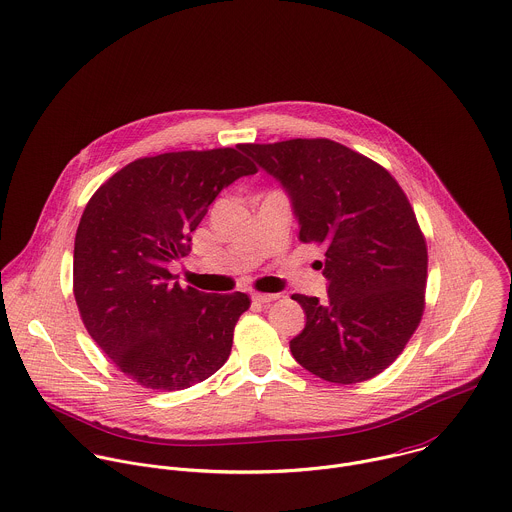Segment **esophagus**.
I'll use <instances>...</instances> for the list:
<instances>
[{
  "label": "esophagus",
  "instance_id": "34e87169",
  "mask_svg": "<svg viewBox=\"0 0 512 512\" xmlns=\"http://www.w3.org/2000/svg\"><path fill=\"white\" fill-rule=\"evenodd\" d=\"M281 295L279 293H253V301H257V303H263V305H267V303H273V301H277Z\"/></svg>",
  "mask_w": 512,
  "mask_h": 512
}]
</instances>
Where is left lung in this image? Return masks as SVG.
<instances>
[{
  "instance_id": "left-lung-1",
  "label": "left lung",
  "mask_w": 512,
  "mask_h": 512,
  "mask_svg": "<svg viewBox=\"0 0 512 512\" xmlns=\"http://www.w3.org/2000/svg\"><path fill=\"white\" fill-rule=\"evenodd\" d=\"M289 191L299 239L325 247L327 299L295 293L307 315L291 341L295 361L329 383L383 373L403 353L425 311L427 241L397 179L337 141L245 143Z\"/></svg>"
}]
</instances>
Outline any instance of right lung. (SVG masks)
Instances as JSON below:
<instances>
[{
	"mask_svg": "<svg viewBox=\"0 0 512 512\" xmlns=\"http://www.w3.org/2000/svg\"><path fill=\"white\" fill-rule=\"evenodd\" d=\"M257 165L243 145L141 157L87 201L73 247L81 321L131 381L181 391L229 359L245 293L209 295L173 283L167 263L191 251V233L213 199Z\"/></svg>",
	"mask_w": 512,
	"mask_h": 512,
	"instance_id": "add662e5",
	"label": "right lung"
}]
</instances>
